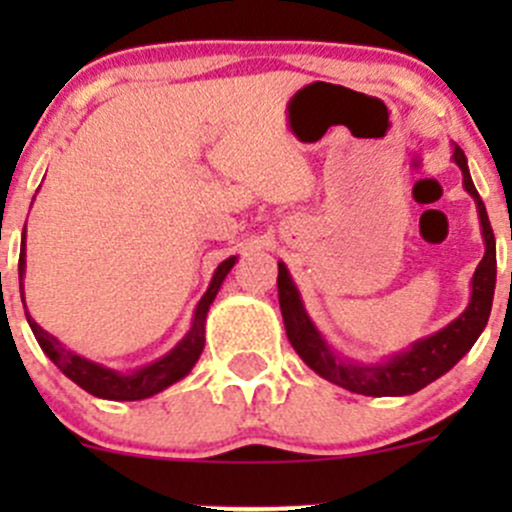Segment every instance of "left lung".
<instances>
[{
    "label": "left lung",
    "mask_w": 512,
    "mask_h": 512,
    "mask_svg": "<svg viewBox=\"0 0 512 512\" xmlns=\"http://www.w3.org/2000/svg\"><path fill=\"white\" fill-rule=\"evenodd\" d=\"M453 160L463 170V185H466V190L473 195V200L478 205L480 227H483L485 237V255L480 260L476 275H473V294L466 312L456 322L448 324L446 329L414 344L411 352L394 356V359L379 366L349 364V361H342L339 356H334L329 352L327 344L322 342L314 324L309 322L307 312H304L302 302H299L297 287L292 285V280L287 275V267L280 262L277 292H280V309L282 319H285L289 342H292L294 352L302 356L309 369H314L319 376L332 381V384L364 396L416 394L423 386L446 374L448 369H453L463 359V354L476 344L480 332L488 324L495 292V235L493 227H490L488 213H485L483 200H480L476 185L471 180V173H468L466 153L461 148H456L453 151Z\"/></svg>",
    "instance_id": "1"
}]
</instances>
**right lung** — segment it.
I'll return each instance as SVG.
<instances>
[{
    "mask_svg": "<svg viewBox=\"0 0 512 512\" xmlns=\"http://www.w3.org/2000/svg\"><path fill=\"white\" fill-rule=\"evenodd\" d=\"M24 265H27V262H24V245H22V252H19V289H22ZM232 265H235V257L225 260L223 265L215 270L208 292L203 294L198 309H195V319L188 337H185L173 352L165 354L163 359L153 361L151 366H143V369H138L136 374H118V371L106 369V366H98L94 361L74 354L71 349H66L59 339L51 337L49 332H44V329H41L39 324H36L27 314L29 327H32L36 342H39V347L44 349V354L49 356V359L54 361V364L84 391L98 396V399H111V401L148 399V396L158 394V391L168 389L170 384L183 379V376L195 366V361H198V356L205 347V317H208L210 304H213L215 294H218V289L223 285L225 275L230 272Z\"/></svg>",
    "mask_w": 512,
    "mask_h": 512,
    "instance_id": "obj_1",
    "label": "right lung"
}]
</instances>
